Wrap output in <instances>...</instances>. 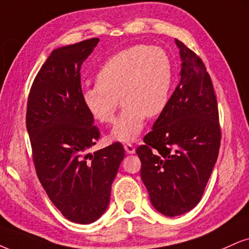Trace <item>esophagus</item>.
Instances as JSON below:
<instances>
[{
  "label": "esophagus",
  "instance_id": "esophagus-1",
  "mask_svg": "<svg viewBox=\"0 0 249 249\" xmlns=\"http://www.w3.org/2000/svg\"><path fill=\"white\" fill-rule=\"evenodd\" d=\"M124 148L125 152H127V153H130V155H133V153H135V148H134L133 144L125 143V144H124Z\"/></svg>",
  "mask_w": 249,
  "mask_h": 249
}]
</instances>
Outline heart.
<instances>
[{"mask_svg": "<svg viewBox=\"0 0 249 249\" xmlns=\"http://www.w3.org/2000/svg\"><path fill=\"white\" fill-rule=\"evenodd\" d=\"M93 87L85 88L83 104L103 124L114 122L119 98L124 109L112 130L119 142L136 140L145 118L166 109L173 85V63L160 47L135 45L110 56L100 67Z\"/></svg>", "mask_w": 249, "mask_h": 249, "instance_id": "1", "label": "heart"}]
</instances>
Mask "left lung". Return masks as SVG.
I'll return each mask as SVG.
<instances>
[{"instance_id": "left-lung-1", "label": "left lung", "mask_w": 249, "mask_h": 249, "mask_svg": "<svg viewBox=\"0 0 249 249\" xmlns=\"http://www.w3.org/2000/svg\"><path fill=\"white\" fill-rule=\"evenodd\" d=\"M176 42L182 59L180 82L136 149L150 201L168 217L188 213L201 201L222 140L210 75L195 52Z\"/></svg>"}]
</instances>
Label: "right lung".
Returning a JSON list of instances; mask_svg holds the SVG:
<instances>
[{
	"instance_id": "right-lung-1",
	"label": "right lung",
	"mask_w": 249,
	"mask_h": 249,
	"mask_svg": "<svg viewBox=\"0 0 249 249\" xmlns=\"http://www.w3.org/2000/svg\"><path fill=\"white\" fill-rule=\"evenodd\" d=\"M99 39L52 52L30 89L26 128L36 176L67 219L90 224L105 213L124 157L121 143L89 153L100 137L82 99L81 68Z\"/></svg>"
}]
</instances>
